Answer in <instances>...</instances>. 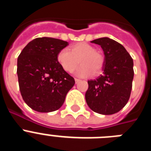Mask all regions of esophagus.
<instances>
[{
	"label": "esophagus",
	"instance_id": "34e87169",
	"mask_svg": "<svg viewBox=\"0 0 151 151\" xmlns=\"http://www.w3.org/2000/svg\"><path fill=\"white\" fill-rule=\"evenodd\" d=\"M75 82H76V84H77L78 82H80V79H78V78H75Z\"/></svg>",
	"mask_w": 151,
	"mask_h": 151
}]
</instances>
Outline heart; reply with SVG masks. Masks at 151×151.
Instances as JSON below:
<instances>
[{"mask_svg":"<svg viewBox=\"0 0 151 151\" xmlns=\"http://www.w3.org/2000/svg\"><path fill=\"white\" fill-rule=\"evenodd\" d=\"M57 60L62 69L67 73L74 71L79 62L81 66L77 70L76 75L80 77H88L93 73H99L104 60L102 54L85 42L72 45L69 50L62 49L57 54Z\"/></svg>","mask_w":151,"mask_h":151,"instance_id":"obj_1","label":"heart"}]
</instances>
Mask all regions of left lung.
Instances as JSON below:
<instances>
[{"mask_svg": "<svg viewBox=\"0 0 151 151\" xmlns=\"http://www.w3.org/2000/svg\"><path fill=\"white\" fill-rule=\"evenodd\" d=\"M101 47L103 73L89 80L85 93L88 106L94 112L111 115L121 110L130 97L134 78L133 60L121 44L107 37L91 41Z\"/></svg>", "mask_w": 151, "mask_h": 151, "instance_id": "1", "label": "left lung"}]
</instances>
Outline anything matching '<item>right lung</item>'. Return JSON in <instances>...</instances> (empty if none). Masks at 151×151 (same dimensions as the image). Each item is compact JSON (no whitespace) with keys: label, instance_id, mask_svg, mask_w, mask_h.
Listing matches in <instances>:
<instances>
[{"label":"right lung","instance_id":"1","mask_svg":"<svg viewBox=\"0 0 151 151\" xmlns=\"http://www.w3.org/2000/svg\"><path fill=\"white\" fill-rule=\"evenodd\" d=\"M67 41L38 38L30 41L17 59V76L21 95L26 104L40 113L58 110L75 80L57 60Z\"/></svg>","mask_w":151,"mask_h":151}]
</instances>
